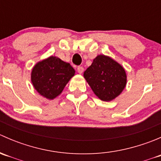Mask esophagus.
<instances>
[{
	"label": "esophagus",
	"instance_id": "esophagus-1",
	"mask_svg": "<svg viewBox=\"0 0 161 161\" xmlns=\"http://www.w3.org/2000/svg\"><path fill=\"white\" fill-rule=\"evenodd\" d=\"M77 71H78V72L79 73V74H82V73L83 72L84 69H83V68L82 67V66H78V68H77Z\"/></svg>",
	"mask_w": 161,
	"mask_h": 161
}]
</instances>
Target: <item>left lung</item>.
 <instances>
[{"instance_id": "obj_1", "label": "left lung", "mask_w": 161, "mask_h": 161, "mask_svg": "<svg viewBox=\"0 0 161 161\" xmlns=\"http://www.w3.org/2000/svg\"><path fill=\"white\" fill-rule=\"evenodd\" d=\"M83 75L96 96L103 101H111L116 98L127 82L122 66L105 55H98L84 71Z\"/></svg>"}]
</instances>
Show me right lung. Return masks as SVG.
Returning a JSON list of instances; mask_svg holds the SVG:
<instances>
[{"mask_svg":"<svg viewBox=\"0 0 161 161\" xmlns=\"http://www.w3.org/2000/svg\"><path fill=\"white\" fill-rule=\"evenodd\" d=\"M74 75V69L69 63L50 56L34 66L31 73V81L40 95L53 100L61 93Z\"/></svg>","mask_w":161,"mask_h":161,"instance_id":"right-lung-1","label":"right lung"}]
</instances>
